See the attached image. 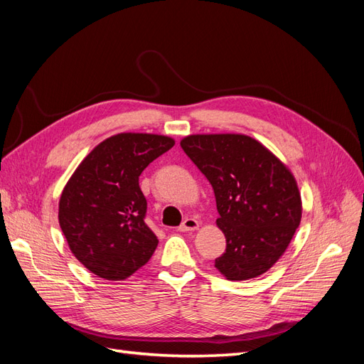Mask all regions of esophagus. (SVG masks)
Masks as SVG:
<instances>
[{"instance_id": "esophagus-1", "label": "esophagus", "mask_w": 364, "mask_h": 364, "mask_svg": "<svg viewBox=\"0 0 364 364\" xmlns=\"http://www.w3.org/2000/svg\"><path fill=\"white\" fill-rule=\"evenodd\" d=\"M197 228H199V222H197L196 218L186 217L182 222V225L179 226V230H181V232H188V230H194Z\"/></svg>"}]
</instances>
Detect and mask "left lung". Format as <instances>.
<instances>
[{
    "label": "left lung",
    "instance_id": "1",
    "mask_svg": "<svg viewBox=\"0 0 364 364\" xmlns=\"http://www.w3.org/2000/svg\"><path fill=\"white\" fill-rule=\"evenodd\" d=\"M181 147L213 185L226 250L217 270L230 281L266 273L301 223L302 202L290 170L246 135H190Z\"/></svg>",
    "mask_w": 364,
    "mask_h": 364
}]
</instances>
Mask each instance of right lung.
I'll return each instance as SVG.
<instances>
[{
    "label": "right lung",
    "instance_id": "obj_1",
    "mask_svg": "<svg viewBox=\"0 0 364 364\" xmlns=\"http://www.w3.org/2000/svg\"><path fill=\"white\" fill-rule=\"evenodd\" d=\"M174 146L164 135L118 134L77 167L59 200V225L74 257L94 274L123 281L149 262L158 238L146 225L139 176Z\"/></svg>",
    "mask_w": 364,
    "mask_h": 364
}]
</instances>
